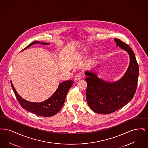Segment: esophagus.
I'll return each instance as SVG.
<instances>
[{"mask_svg":"<svg viewBox=\"0 0 148 148\" xmlns=\"http://www.w3.org/2000/svg\"><path fill=\"white\" fill-rule=\"evenodd\" d=\"M81 79H82V76H81V75H80V74H78L77 75L75 76V80H76V81H78V80H80Z\"/></svg>","mask_w":148,"mask_h":148,"instance_id":"1","label":"esophagus"}]
</instances>
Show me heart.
<instances>
[{
	"label": "heart",
	"mask_w": 148,
	"mask_h": 148,
	"mask_svg": "<svg viewBox=\"0 0 148 148\" xmlns=\"http://www.w3.org/2000/svg\"><path fill=\"white\" fill-rule=\"evenodd\" d=\"M86 54V51H85V52H84V53H83V54Z\"/></svg>",
	"instance_id": "heart-1"
}]
</instances>
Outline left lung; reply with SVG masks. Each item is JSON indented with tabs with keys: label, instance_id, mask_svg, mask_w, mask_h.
Returning a JSON list of instances; mask_svg holds the SVG:
<instances>
[{
	"label": "left lung",
	"instance_id": "left-lung-1",
	"mask_svg": "<svg viewBox=\"0 0 148 148\" xmlns=\"http://www.w3.org/2000/svg\"><path fill=\"white\" fill-rule=\"evenodd\" d=\"M116 45L127 51L130 64L126 73L119 80L108 82L98 77L96 73L86 71V99L89 107L94 112L108 114L127 104L134 97L139 76V65L134 52L125 42L114 39Z\"/></svg>",
	"mask_w": 148,
	"mask_h": 148
}]
</instances>
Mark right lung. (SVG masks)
Masks as SVG:
<instances>
[{
    "label": "right lung",
    "mask_w": 148,
    "mask_h": 148,
    "mask_svg": "<svg viewBox=\"0 0 148 148\" xmlns=\"http://www.w3.org/2000/svg\"><path fill=\"white\" fill-rule=\"evenodd\" d=\"M37 43L43 45L49 44L48 42H40L36 41L30 43L23 50L25 49L32 45ZM73 83L74 82L72 80L63 82L59 85L56 91L54 92V93L49 98L42 102L33 103L22 98L16 91L11 81V84L14 94L21 107L31 113H34L39 116L45 117L53 116L59 112L63 106L68 92L71 87Z\"/></svg>",
    "instance_id": "1"
}]
</instances>
